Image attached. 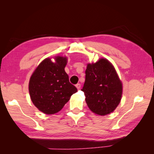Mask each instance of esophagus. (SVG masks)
<instances>
[{
  "label": "esophagus",
  "instance_id": "34e87169",
  "mask_svg": "<svg viewBox=\"0 0 154 154\" xmlns=\"http://www.w3.org/2000/svg\"><path fill=\"white\" fill-rule=\"evenodd\" d=\"M76 88H77V90H80V88H81V84H80V83H77V84L76 85Z\"/></svg>",
  "mask_w": 154,
  "mask_h": 154
}]
</instances>
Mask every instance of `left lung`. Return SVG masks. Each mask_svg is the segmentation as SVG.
Segmentation results:
<instances>
[{"label":"left lung","mask_w":154,"mask_h":154,"mask_svg":"<svg viewBox=\"0 0 154 154\" xmlns=\"http://www.w3.org/2000/svg\"><path fill=\"white\" fill-rule=\"evenodd\" d=\"M82 91L90 110L105 116L113 112L120 103L122 84L111 62L101 58L96 63L88 64Z\"/></svg>","instance_id":"left-lung-1"}]
</instances>
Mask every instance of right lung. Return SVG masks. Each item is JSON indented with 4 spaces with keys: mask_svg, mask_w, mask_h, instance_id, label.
Returning <instances> with one entry per match:
<instances>
[{
    "mask_svg": "<svg viewBox=\"0 0 154 154\" xmlns=\"http://www.w3.org/2000/svg\"><path fill=\"white\" fill-rule=\"evenodd\" d=\"M54 59L55 62L49 58L41 62L31 76L28 87L34 105L48 115L58 113L77 92L64 71L66 57L56 56Z\"/></svg>",
    "mask_w": 154,
    "mask_h": 154,
    "instance_id": "1",
    "label": "right lung"
}]
</instances>
